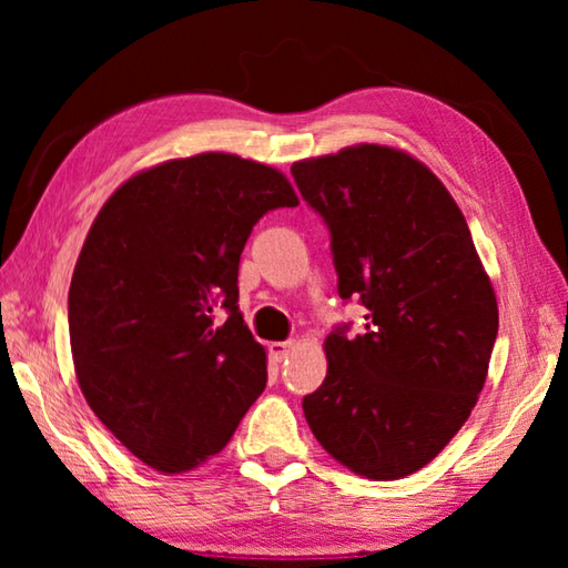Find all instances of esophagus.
I'll use <instances>...</instances> for the list:
<instances>
[{
	"instance_id": "esophagus-1",
	"label": "esophagus",
	"mask_w": 568,
	"mask_h": 568,
	"mask_svg": "<svg viewBox=\"0 0 568 568\" xmlns=\"http://www.w3.org/2000/svg\"><path fill=\"white\" fill-rule=\"evenodd\" d=\"M293 348H295V341H277V343H271V355L275 361H285Z\"/></svg>"
}]
</instances>
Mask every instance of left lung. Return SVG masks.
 <instances>
[{"label":"left lung","mask_w":568,"mask_h":568,"mask_svg":"<svg viewBox=\"0 0 568 568\" xmlns=\"http://www.w3.org/2000/svg\"><path fill=\"white\" fill-rule=\"evenodd\" d=\"M291 172L331 233L338 295L368 311L363 335L343 323L325 338L305 420L355 474L403 478L476 406L498 333L491 281L444 182L406 152L355 145Z\"/></svg>","instance_id":"obj_1"}]
</instances>
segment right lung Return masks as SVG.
I'll use <instances>...</instances> for the list:
<instances>
[{
	"instance_id": "1",
	"label": "right lung",
	"mask_w": 568,
	"mask_h": 568,
	"mask_svg": "<svg viewBox=\"0 0 568 568\" xmlns=\"http://www.w3.org/2000/svg\"><path fill=\"white\" fill-rule=\"evenodd\" d=\"M295 205L283 172L205 152L130 178L94 217L67 305L72 361L94 416L148 466L220 454L263 393L237 265L257 220Z\"/></svg>"
}]
</instances>
